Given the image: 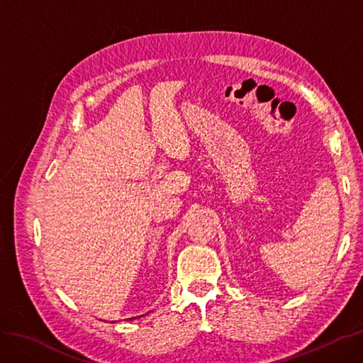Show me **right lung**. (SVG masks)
Returning <instances> with one entry per match:
<instances>
[{"label": "right lung", "mask_w": 363, "mask_h": 363, "mask_svg": "<svg viewBox=\"0 0 363 363\" xmlns=\"http://www.w3.org/2000/svg\"><path fill=\"white\" fill-rule=\"evenodd\" d=\"M130 320H133V318H130Z\"/></svg>", "instance_id": "right-lung-1"}]
</instances>
